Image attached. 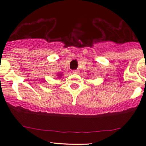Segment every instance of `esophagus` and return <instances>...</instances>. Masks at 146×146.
I'll return each mask as SVG.
<instances>
[{"label":"esophagus","instance_id":"obj_1","mask_svg":"<svg viewBox=\"0 0 146 146\" xmlns=\"http://www.w3.org/2000/svg\"><path fill=\"white\" fill-rule=\"evenodd\" d=\"M73 73H74V74H78L79 73V71H78L77 70H73Z\"/></svg>","mask_w":146,"mask_h":146}]
</instances>
